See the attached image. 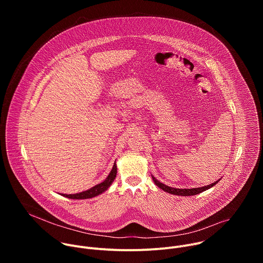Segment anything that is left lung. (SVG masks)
<instances>
[{
	"mask_svg": "<svg viewBox=\"0 0 263 263\" xmlns=\"http://www.w3.org/2000/svg\"><path fill=\"white\" fill-rule=\"evenodd\" d=\"M152 178H153V181H154V183L159 187V189H161L162 191H164V192H166V193H168V194H172V195H176V196H182V197H187V196H195V195H199V194H201V193H203V192H205L206 190H209V189H211V187L213 186V185H215L219 180H217V181H215L214 183H212V184H209V185H206V186H202V187H198V189H184V190H181V189H174V187H170V186H167V185H165V184H163V183H161V182H159L154 176H152Z\"/></svg>",
	"mask_w": 263,
	"mask_h": 263,
	"instance_id": "1",
	"label": "left lung"
}]
</instances>
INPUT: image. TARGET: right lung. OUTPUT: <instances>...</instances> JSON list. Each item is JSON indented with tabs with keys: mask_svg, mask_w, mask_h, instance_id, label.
<instances>
[{
	"mask_svg": "<svg viewBox=\"0 0 263 263\" xmlns=\"http://www.w3.org/2000/svg\"><path fill=\"white\" fill-rule=\"evenodd\" d=\"M117 173H118V167H117V164L115 163L114 167H112L108 177L102 183L91 187L90 190H87V191L79 193V194H73V195L62 194V196L65 198H68V199H72V200H84V199H90V198L97 197L109 189V186L112 184V182L115 181V179L117 177Z\"/></svg>",
	"mask_w": 263,
	"mask_h": 263,
	"instance_id": "obj_1",
	"label": "right lung"
}]
</instances>
